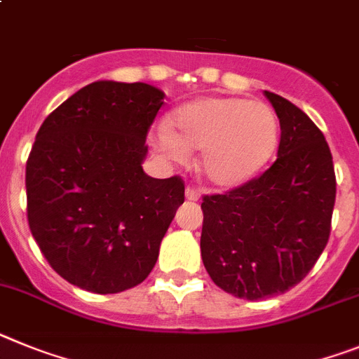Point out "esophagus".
Masks as SVG:
<instances>
[{"instance_id": "1", "label": "esophagus", "mask_w": 359, "mask_h": 359, "mask_svg": "<svg viewBox=\"0 0 359 359\" xmlns=\"http://www.w3.org/2000/svg\"><path fill=\"white\" fill-rule=\"evenodd\" d=\"M186 198L188 201H198L201 198V189L193 188V186H186Z\"/></svg>"}]
</instances>
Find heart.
<instances>
[{
    "label": "heart",
    "mask_w": 359,
    "mask_h": 359,
    "mask_svg": "<svg viewBox=\"0 0 359 359\" xmlns=\"http://www.w3.org/2000/svg\"><path fill=\"white\" fill-rule=\"evenodd\" d=\"M155 146L182 161L188 149H202L205 179L231 188L255 177L278 146L280 123L269 104L240 97H205L180 106Z\"/></svg>",
    "instance_id": "heart-1"
}]
</instances>
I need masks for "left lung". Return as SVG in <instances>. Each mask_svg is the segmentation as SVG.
<instances>
[{
  "instance_id": "obj_1",
  "label": "left lung",
  "mask_w": 359,
  "mask_h": 359,
  "mask_svg": "<svg viewBox=\"0 0 359 359\" xmlns=\"http://www.w3.org/2000/svg\"><path fill=\"white\" fill-rule=\"evenodd\" d=\"M280 119L278 157L262 175L204 195L201 253L211 280L245 300L282 294L307 276L330 235L332 155L304 111L266 92Z\"/></svg>"
}]
</instances>
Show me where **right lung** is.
<instances>
[{
	"label": "right lung",
	"mask_w": 359,
	"mask_h": 359,
	"mask_svg": "<svg viewBox=\"0 0 359 359\" xmlns=\"http://www.w3.org/2000/svg\"><path fill=\"white\" fill-rule=\"evenodd\" d=\"M164 93L144 83L97 81L57 106L27 161V218L50 267L97 294L148 278L175 211L179 175L142 171Z\"/></svg>",
	"instance_id": "add662e5"
}]
</instances>
